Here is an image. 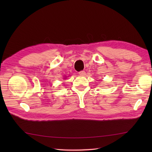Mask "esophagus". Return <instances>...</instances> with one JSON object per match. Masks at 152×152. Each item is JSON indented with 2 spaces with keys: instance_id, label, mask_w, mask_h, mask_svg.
<instances>
[{
  "instance_id": "34e87169",
  "label": "esophagus",
  "mask_w": 152,
  "mask_h": 152,
  "mask_svg": "<svg viewBox=\"0 0 152 152\" xmlns=\"http://www.w3.org/2000/svg\"><path fill=\"white\" fill-rule=\"evenodd\" d=\"M78 74H80V76H84L85 74H86V72L84 70H81V71H80V72H78Z\"/></svg>"
}]
</instances>
